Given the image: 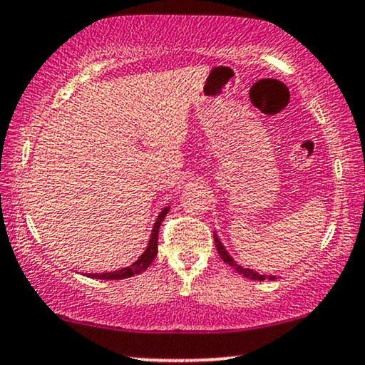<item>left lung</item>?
Instances as JSON below:
<instances>
[{"label":"left lung","instance_id":"left-lung-1","mask_svg":"<svg viewBox=\"0 0 365 365\" xmlns=\"http://www.w3.org/2000/svg\"><path fill=\"white\" fill-rule=\"evenodd\" d=\"M213 237H215V247H217L218 255H220V257H222V260L225 262V264L230 265L233 270L239 272L240 275H244V277H247V279H250V280H265V279L274 280V279H275V275H260L259 272H255V270H252V269H244V267L239 265V264H237L235 260L232 259L230 254H228V252L225 250V247H223V244L220 242V239H218L217 233H213Z\"/></svg>","mask_w":365,"mask_h":365}]
</instances>
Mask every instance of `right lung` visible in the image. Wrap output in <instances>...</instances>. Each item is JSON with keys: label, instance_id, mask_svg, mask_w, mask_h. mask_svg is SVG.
I'll return each instance as SVG.
<instances>
[{"label": "right lung", "instance_id": "obj_1", "mask_svg": "<svg viewBox=\"0 0 365 365\" xmlns=\"http://www.w3.org/2000/svg\"><path fill=\"white\" fill-rule=\"evenodd\" d=\"M168 210H170V207H165L163 210L158 213L157 220H155V223H153L152 233H150V240H148L147 249H145L143 254L138 257V260H135L132 265L123 267V269H120V270L105 272V274H90L88 277H91V279H100V280H120V279H128V277L142 274V272L147 270L148 267H150V264H152V262H153L155 257H157L160 223L163 222V218L168 213Z\"/></svg>", "mask_w": 365, "mask_h": 365}]
</instances>
